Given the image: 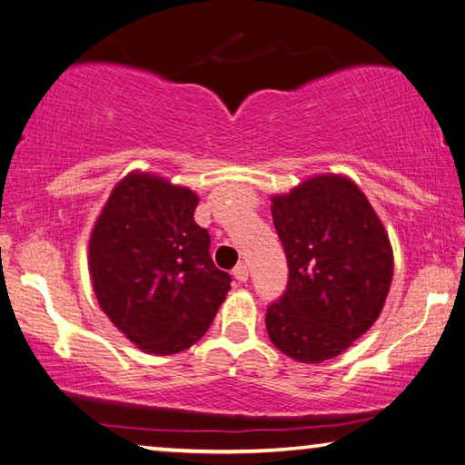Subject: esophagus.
I'll use <instances>...</instances> for the list:
<instances>
[{
  "instance_id": "obj_1",
  "label": "esophagus",
  "mask_w": 465,
  "mask_h": 465,
  "mask_svg": "<svg viewBox=\"0 0 465 465\" xmlns=\"http://www.w3.org/2000/svg\"><path fill=\"white\" fill-rule=\"evenodd\" d=\"M232 274H233V279L238 281V282H246L248 281V266L246 264H238L233 269Z\"/></svg>"
}]
</instances>
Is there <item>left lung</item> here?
<instances>
[{
  "instance_id": "1",
  "label": "left lung",
  "mask_w": 465,
  "mask_h": 465,
  "mask_svg": "<svg viewBox=\"0 0 465 465\" xmlns=\"http://www.w3.org/2000/svg\"><path fill=\"white\" fill-rule=\"evenodd\" d=\"M271 203L289 282L266 310V332L287 357L316 365L380 318L393 277L391 243L363 191L342 174H316Z\"/></svg>"
}]
</instances>
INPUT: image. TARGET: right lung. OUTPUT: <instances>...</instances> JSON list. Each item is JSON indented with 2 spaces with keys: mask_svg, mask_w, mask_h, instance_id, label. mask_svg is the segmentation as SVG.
Listing matches in <instances>:
<instances>
[{
  "mask_svg": "<svg viewBox=\"0 0 465 465\" xmlns=\"http://www.w3.org/2000/svg\"><path fill=\"white\" fill-rule=\"evenodd\" d=\"M199 194L152 172L114 184L88 242L90 281L108 320L147 355L199 342L232 289L194 223Z\"/></svg>",
  "mask_w": 465,
  "mask_h": 465,
  "instance_id": "1",
  "label": "right lung"
}]
</instances>
